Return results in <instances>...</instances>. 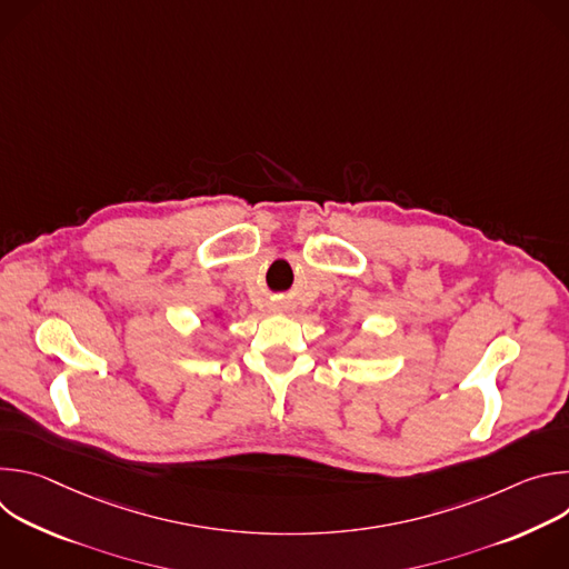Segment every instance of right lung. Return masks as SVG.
Masks as SVG:
<instances>
[{"mask_svg": "<svg viewBox=\"0 0 569 569\" xmlns=\"http://www.w3.org/2000/svg\"><path fill=\"white\" fill-rule=\"evenodd\" d=\"M213 315H216V317H220V315H218V312H213Z\"/></svg>", "mask_w": 569, "mask_h": 569, "instance_id": "1", "label": "right lung"}]
</instances>
